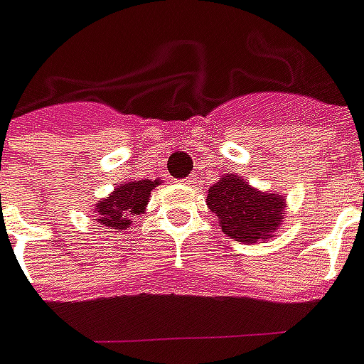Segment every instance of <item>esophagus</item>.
Segmentation results:
<instances>
[{"label":"esophagus","instance_id":"esophagus-1","mask_svg":"<svg viewBox=\"0 0 364 364\" xmlns=\"http://www.w3.org/2000/svg\"><path fill=\"white\" fill-rule=\"evenodd\" d=\"M182 182H184V184H188V186H192V184H196V178H193V174H192V176H188V178H184Z\"/></svg>","mask_w":364,"mask_h":364}]
</instances>
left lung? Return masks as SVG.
<instances>
[{"mask_svg":"<svg viewBox=\"0 0 364 364\" xmlns=\"http://www.w3.org/2000/svg\"><path fill=\"white\" fill-rule=\"evenodd\" d=\"M207 207L218 218L220 230L242 244L272 237L286 218V199L261 192L240 174H224L207 190Z\"/></svg>","mask_w":364,"mask_h":364,"instance_id":"8db88e82","label":"left lung"}]
</instances>
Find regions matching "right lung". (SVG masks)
Returning <instances> with one entry per match:
<instances>
[{
	"instance_id": "add662e5",
	"label": "right lung",
	"mask_w": 364,
	"mask_h": 364,
	"mask_svg": "<svg viewBox=\"0 0 364 364\" xmlns=\"http://www.w3.org/2000/svg\"><path fill=\"white\" fill-rule=\"evenodd\" d=\"M161 180H128L114 188L107 198L94 205L95 223L109 230L122 232L132 226L136 215H144L151 198L153 188H157Z\"/></svg>"
}]
</instances>
